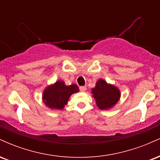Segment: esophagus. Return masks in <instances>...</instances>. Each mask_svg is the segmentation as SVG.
<instances>
[{
    "mask_svg": "<svg viewBox=\"0 0 160 160\" xmlns=\"http://www.w3.org/2000/svg\"><path fill=\"white\" fill-rule=\"evenodd\" d=\"M86 89V86H80V90L81 92H85Z\"/></svg>",
    "mask_w": 160,
    "mask_h": 160,
    "instance_id": "1",
    "label": "esophagus"
}]
</instances>
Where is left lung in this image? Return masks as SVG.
<instances>
[{
  "instance_id": "left-lung-1",
  "label": "left lung",
  "mask_w": 160,
  "mask_h": 160,
  "mask_svg": "<svg viewBox=\"0 0 160 160\" xmlns=\"http://www.w3.org/2000/svg\"><path fill=\"white\" fill-rule=\"evenodd\" d=\"M92 94L95 103L100 110H108L113 108L120 100V89L114 85L108 83L103 79H99L95 87L92 89Z\"/></svg>"
}]
</instances>
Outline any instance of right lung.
<instances>
[{
    "label": "right lung",
    "instance_id": "obj_1",
    "mask_svg": "<svg viewBox=\"0 0 160 160\" xmlns=\"http://www.w3.org/2000/svg\"><path fill=\"white\" fill-rule=\"evenodd\" d=\"M76 84L66 86L65 82L58 80L46 87L42 95L43 102L47 107L53 110H62L67 104L71 95L78 92Z\"/></svg>",
    "mask_w": 160,
    "mask_h": 160
}]
</instances>
